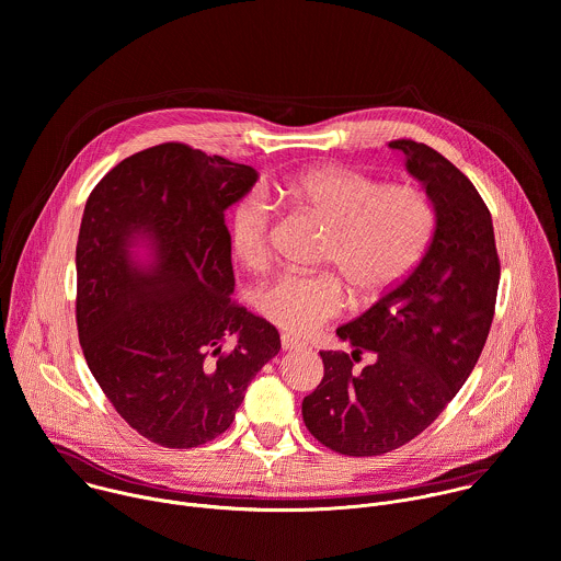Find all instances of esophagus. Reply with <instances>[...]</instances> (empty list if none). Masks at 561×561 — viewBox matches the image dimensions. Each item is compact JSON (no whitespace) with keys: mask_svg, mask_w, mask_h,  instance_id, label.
<instances>
[{"mask_svg":"<svg viewBox=\"0 0 561 561\" xmlns=\"http://www.w3.org/2000/svg\"><path fill=\"white\" fill-rule=\"evenodd\" d=\"M279 341H282V347L284 350H297V347H304V341H299L297 336H293V334H282L279 336Z\"/></svg>","mask_w":561,"mask_h":561,"instance_id":"1","label":"esophagus"}]
</instances>
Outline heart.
Masks as SVG:
<instances>
[{"label":"heart","instance_id":"b5f03b06","mask_svg":"<svg viewBox=\"0 0 561 561\" xmlns=\"http://www.w3.org/2000/svg\"><path fill=\"white\" fill-rule=\"evenodd\" d=\"M299 211L328 227L321 260L332 264L356 299H375L423 257L436 227L430 196L414 184H383L356 169L314 167L277 190ZM275 209L253 190L231 209L233 255L251 271L271 262ZM334 273H282L257 295V310L275 325L308 334L339 317L347 293Z\"/></svg>","mask_w":561,"mask_h":561}]
</instances>
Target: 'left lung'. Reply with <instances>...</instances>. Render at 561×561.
Listing matches in <instances>:
<instances>
[{
    "instance_id": "8db88e82",
    "label": "left lung",
    "mask_w": 561,
    "mask_h": 561,
    "mask_svg": "<svg viewBox=\"0 0 561 561\" xmlns=\"http://www.w3.org/2000/svg\"><path fill=\"white\" fill-rule=\"evenodd\" d=\"M436 209L416 266L336 328L352 352L321 350L323 379L301 403L308 432L343 456H381L423 434L476 367L495 314L500 257L489 207L443 153L392 140ZM376 354L356 368L365 352Z\"/></svg>"
}]
</instances>
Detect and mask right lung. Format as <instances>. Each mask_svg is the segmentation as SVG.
<instances>
[{
  "instance_id": "1",
  "label": "right lung",
  "mask_w": 561,
  "mask_h": 561,
  "mask_svg": "<svg viewBox=\"0 0 561 561\" xmlns=\"http://www.w3.org/2000/svg\"><path fill=\"white\" fill-rule=\"evenodd\" d=\"M255 180L249 164L162 142L121 160L88 198L79 343L116 414L160 447L192 449L225 434L251 379L279 352L275 325L231 297L225 211ZM140 237L154 251L149 267L128 251Z\"/></svg>"
}]
</instances>
